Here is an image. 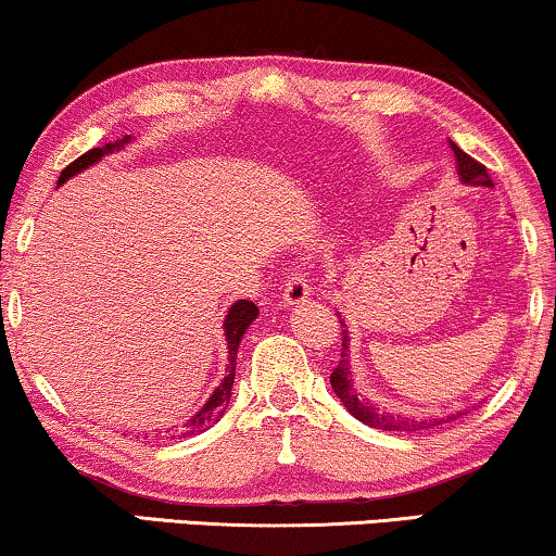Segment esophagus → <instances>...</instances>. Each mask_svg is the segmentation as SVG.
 Returning a JSON list of instances; mask_svg holds the SVG:
<instances>
[{
    "label": "esophagus",
    "mask_w": 556,
    "mask_h": 556,
    "mask_svg": "<svg viewBox=\"0 0 556 556\" xmlns=\"http://www.w3.org/2000/svg\"><path fill=\"white\" fill-rule=\"evenodd\" d=\"M307 298H311V279H307L300 269H292L282 292L285 305H300V302H305Z\"/></svg>",
    "instance_id": "obj_1"
}]
</instances>
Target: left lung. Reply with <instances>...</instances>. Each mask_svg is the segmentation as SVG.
Here are the masks:
<instances>
[{"label":"left lung","instance_id":"8db88e82","mask_svg":"<svg viewBox=\"0 0 556 556\" xmlns=\"http://www.w3.org/2000/svg\"><path fill=\"white\" fill-rule=\"evenodd\" d=\"M448 146H452L454 156H456V174H459V179L465 181V185H475V187H493V179H490L488 168H484L480 161H475L472 156H467L465 151L459 149V146L452 143L448 140ZM343 326V343H341V362L336 364V369L330 371V388H333L336 395L343 403V407L354 416L356 420H362V424H367L371 428H379V431H424V428H433V426H441L444 424V418H403V416H390V413H379L375 405H369L367 400L359 397V392L354 390V382H351V364H349V330H346V323L341 320ZM462 416V413H459ZM456 416L446 420H454Z\"/></svg>","mask_w":556,"mask_h":556}]
</instances>
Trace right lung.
Here are the masks:
<instances>
[{
	"label": "right lung",
	"instance_id": "obj_1",
	"mask_svg": "<svg viewBox=\"0 0 556 556\" xmlns=\"http://www.w3.org/2000/svg\"><path fill=\"white\" fill-rule=\"evenodd\" d=\"M130 136H125L123 140H115V143H104L102 149H91L84 153V156H79L76 161H72L66 168L61 172L59 177V187L63 185L66 179L76 177V174L84 172V168H89L91 164H97L102 156H108V153L123 149L125 143H128ZM258 315V307L254 305L251 300H238L230 305V311L226 315V320H223V328H226V341H228V375L223 377V382L217 384L213 395L207 397V403L200 407V410L194 413L192 418L187 420V424H181L177 428L179 439H187V435H197L202 431H207L210 426H215L217 420L223 418V413H226V407L230 403V390H233V379H236V354H238V343H241L245 328L251 326V323L256 320ZM156 435H161V431H156ZM166 439H172V431H166Z\"/></svg>",
	"mask_w": 556,
	"mask_h": 556
}]
</instances>
